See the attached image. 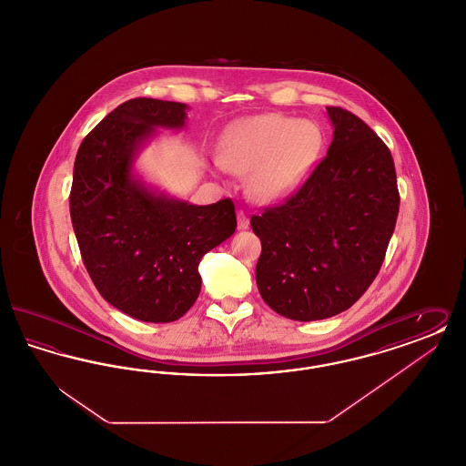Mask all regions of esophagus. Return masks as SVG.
<instances>
[{
	"mask_svg": "<svg viewBox=\"0 0 466 466\" xmlns=\"http://www.w3.org/2000/svg\"><path fill=\"white\" fill-rule=\"evenodd\" d=\"M249 227V218H248V215H246V211L244 209H239L238 211V228H248Z\"/></svg>",
	"mask_w": 466,
	"mask_h": 466,
	"instance_id": "34e87169",
	"label": "esophagus"
}]
</instances>
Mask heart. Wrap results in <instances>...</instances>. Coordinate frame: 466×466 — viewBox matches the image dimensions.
Returning <instances> with one entry per match:
<instances>
[{
    "mask_svg": "<svg viewBox=\"0 0 466 466\" xmlns=\"http://www.w3.org/2000/svg\"><path fill=\"white\" fill-rule=\"evenodd\" d=\"M323 137L316 124L279 113L244 118L222 137L220 164L236 175H248V190L258 200L291 194L321 152Z\"/></svg>",
    "mask_w": 466,
    "mask_h": 466,
    "instance_id": "obj_1",
    "label": "heart"
}]
</instances>
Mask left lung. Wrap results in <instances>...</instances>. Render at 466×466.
<instances>
[{"label": "left lung", "instance_id": "obj_1", "mask_svg": "<svg viewBox=\"0 0 466 466\" xmlns=\"http://www.w3.org/2000/svg\"><path fill=\"white\" fill-rule=\"evenodd\" d=\"M327 111L335 127L329 154L287 199L249 220L262 243L258 291L295 321L355 304L376 279L399 217L390 148L355 113Z\"/></svg>", "mask_w": 466, "mask_h": 466}]
</instances>
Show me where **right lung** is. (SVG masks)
<instances>
[{
    "label": "right lung",
    "mask_w": 466,
    "mask_h": 466,
    "mask_svg": "<svg viewBox=\"0 0 466 466\" xmlns=\"http://www.w3.org/2000/svg\"><path fill=\"white\" fill-rule=\"evenodd\" d=\"M183 103L136 97L90 131L75 158L69 213L84 266L101 297L148 323L177 321L200 291V258L236 227L232 199L192 206L131 177L156 127H183Z\"/></svg>",
    "instance_id": "right-lung-1"
}]
</instances>
